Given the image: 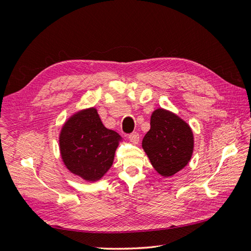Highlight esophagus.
Segmentation results:
<instances>
[{"instance_id": "34e87169", "label": "esophagus", "mask_w": 251, "mask_h": 251, "mask_svg": "<svg viewBox=\"0 0 251 251\" xmlns=\"http://www.w3.org/2000/svg\"><path fill=\"white\" fill-rule=\"evenodd\" d=\"M128 138H130V140L133 142V143H138L139 142V134L137 132H133L131 133L130 135H128Z\"/></svg>"}]
</instances>
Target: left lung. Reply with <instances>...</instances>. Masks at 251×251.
Returning <instances> with one entry per match:
<instances>
[{
	"label": "left lung",
	"instance_id": "left-lung-1",
	"mask_svg": "<svg viewBox=\"0 0 251 251\" xmlns=\"http://www.w3.org/2000/svg\"><path fill=\"white\" fill-rule=\"evenodd\" d=\"M153 168L163 177L184 169L194 151V135L184 120L168 110L157 109L151 116V128L142 140Z\"/></svg>",
	"mask_w": 251,
	"mask_h": 251
}]
</instances>
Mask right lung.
<instances>
[{"label": "right lung", "instance_id": "add662e5", "mask_svg": "<svg viewBox=\"0 0 251 251\" xmlns=\"http://www.w3.org/2000/svg\"><path fill=\"white\" fill-rule=\"evenodd\" d=\"M120 140L118 133L102 125L95 108L81 110L60 131V155L72 174L94 182L112 166Z\"/></svg>", "mask_w": 251, "mask_h": 251}]
</instances>
